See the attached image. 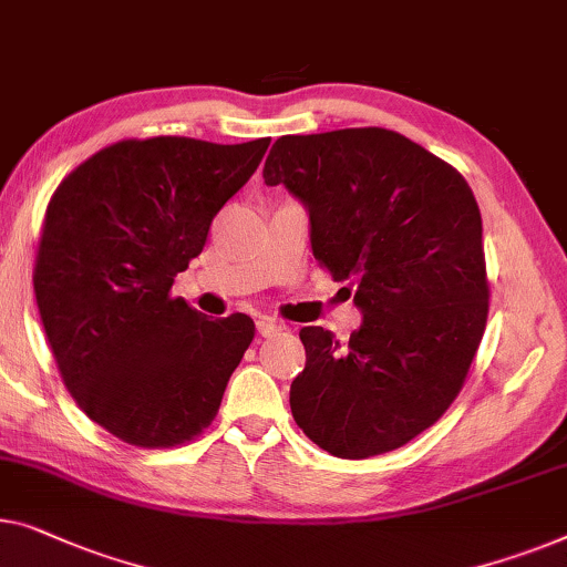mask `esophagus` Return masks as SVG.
Wrapping results in <instances>:
<instances>
[{
    "mask_svg": "<svg viewBox=\"0 0 567 567\" xmlns=\"http://www.w3.org/2000/svg\"><path fill=\"white\" fill-rule=\"evenodd\" d=\"M256 327H258L260 338H274V334L281 332V324H278L276 319H270V317H260L258 322H256Z\"/></svg>",
    "mask_w": 567,
    "mask_h": 567,
    "instance_id": "34e87169",
    "label": "esophagus"
}]
</instances>
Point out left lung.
I'll return each instance as SVG.
<instances>
[{
  "mask_svg": "<svg viewBox=\"0 0 567 567\" xmlns=\"http://www.w3.org/2000/svg\"><path fill=\"white\" fill-rule=\"evenodd\" d=\"M264 178L303 204L311 252L363 315L344 344L322 327L299 332L307 365L291 383L293 420L344 461L406 445L453 404L486 330L471 186L383 127L278 137Z\"/></svg>",
  "mask_w": 567,
  "mask_h": 567,
  "instance_id": "obj_1",
  "label": "left lung"
}]
</instances>
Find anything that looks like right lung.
I'll return each instance as SVG.
<instances>
[{
  "label": "right lung",
  "mask_w": 567,
  "mask_h": 567,
  "mask_svg": "<svg viewBox=\"0 0 567 567\" xmlns=\"http://www.w3.org/2000/svg\"><path fill=\"white\" fill-rule=\"evenodd\" d=\"M268 143L122 141L51 196L32 274L40 319L65 389L127 445L194 440L252 342L248 315L207 319L171 286Z\"/></svg>",
  "instance_id": "obj_1"
}]
</instances>
